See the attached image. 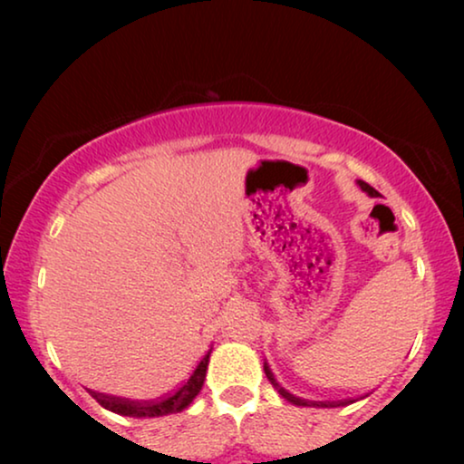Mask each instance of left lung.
Wrapping results in <instances>:
<instances>
[{
    "mask_svg": "<svg viewBox=\"0 0 464 464\" xmlns=\"http://www.w3.org/2000/svg\"><path fill=\"white\" fill-rule=\"evenodd\" d=\"M359 183V188L363 189V192L367 194V196H372V198H376V196H380L376 189H373L370 183H365V181H357ZM264 372H266V378L270 380V384L275 386V389L278 391V395H281L285 401H289V403H294V405H302V408H338V405H342V401L340 403H329V401H308V399H300V397H295V395H291L289 391H285L281 384L276 382V378H275V373H272V370L268 367V363H264Z\"/></svg>",
    "mask_w": 464,
    "mask_h": 464,
    "instance_id": "8db88e82",
    "label": "left lung"
}]
</instances>
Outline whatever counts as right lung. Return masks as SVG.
Wrapping results in <instances>:
<instances>
[{"label": "right lung", "mask_w": 464, "mask_h": 464, "mask_svg": "<svg viewBox=\"0 0 464 464\" xmlns=\"http://www.w3.org/2000/svg\"><path fill=\"white\" fill-rule=\"evenodd\" d=\"M208 357H211V351L202 357L200 363L196 365V370L189 373V378L179 386V389H175L169 397L158 399V401H130V399L103 395V392H97V391H91V395L97 399L105 410H110L113 414H120V416L158 418L167 414H177V411L186 410L188 405L194 401L196 395L202 391V384H205V376H207V367H208Z\"/></svg>", "instance_id": "right-lung-1"}]
</instances>
